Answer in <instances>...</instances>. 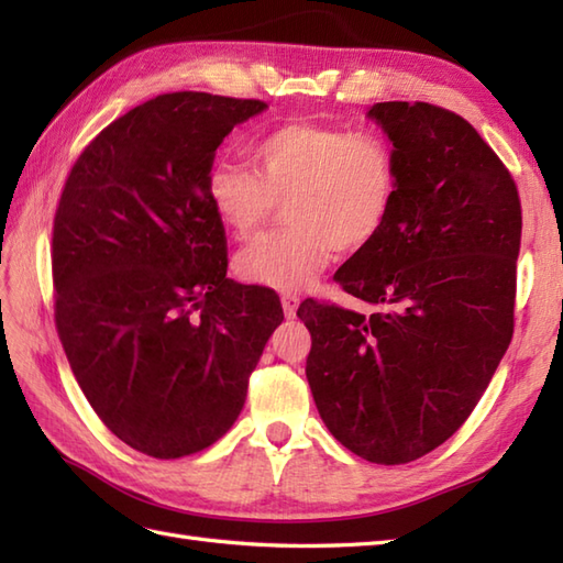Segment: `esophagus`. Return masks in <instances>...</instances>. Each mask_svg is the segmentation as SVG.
Listing matches in <instances>:
<instances>
[{
    "label": "esophagus",
    "instance_id": "34e87169",
    "mask_svg": "<svg viewBox=\"0 0 563 563\" xmlns=\"http://www.w3.org/2000/svg\"><path fill=\"white\" fill-rule=\"evenodd\" d=\"M280 302H283V312H285V317L292 319V317L297 314V307H300V297L292 295V292H283Z\"/></svg>",
    "mask_w": 563,
    "mask_h": 563
}]
</instances>
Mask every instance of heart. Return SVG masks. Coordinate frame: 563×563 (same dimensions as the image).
Returning a JSON list of instances; mask_svg holds the SVG:
<instances>
[{"instance_id":"heart-1","label":"heart","mask_w":563,"mask_h":563,"mask_svg":"<svg viewBox=\"0 0 563 563\" xmlns=\"http://www.w3.org/2000/svg\"><path fill=\"white\" fill-rule=\"evenodd\" d=\"M251 165L210 164L206 198L236 239L258 232L275 202H285L288 224L258 236L234 261L239 278L273 290L305 288L333 249L355 254L373 244L399 194L397 154L369 130L285 123L251 147Z\"/></svg>"}]
</instances>
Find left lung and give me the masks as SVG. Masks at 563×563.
<instances>
[{"mask_svg": "<svg viewBox=\"0 0 563 563\" xmlns=\"http://www.w3.org/2000/svg\"><path fill=\"white\" fill-rule=\"evenodd\" d=\"M399 166L391 218L336 283L377 307L305 300L307 379L321 421L375 464H406L470 418L512 339L518 186L462 115L423 101L369 109Z\"/></svg>", "mask_w": 563, "mask_h": 563, "instance_id": "left-lung-1", "label": "left lung"}]
</instances>
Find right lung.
<instances>
[{"instance_id":"right-lung-1","label":"right lung","mask_w":563,"mask_h":563,"mask_svg":"<svg viewBox=\"0 0 563 563\" xmlns=\"http://www.w3.org/2000/svg\"><path fill=\"white\" fill-rule=\"evenodd\" d=\"M263 109L159 93L84 147L57 202V336L103 426L150 457H186L232 428L283 321L273 290L227 278L224 227L206 198L214 150Z\"/></svg>"}]
</instances>
